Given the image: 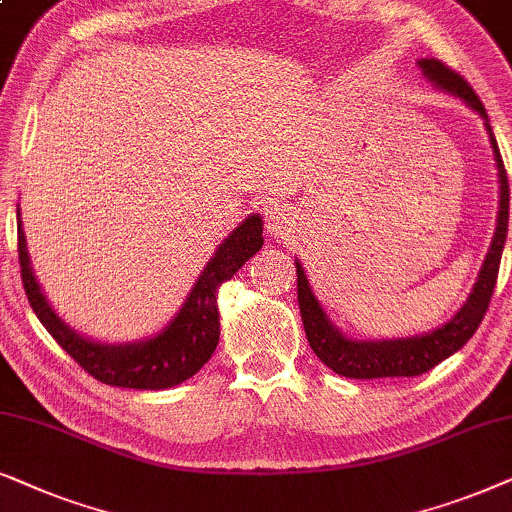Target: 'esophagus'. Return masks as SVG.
I'll return each instance as SVG.
<instances>
[{"label":"esophagus","instance_id":"esophagus-1","mask_svg":"<svg viewBox=\"0 0 512 512\" xmlns=\"http://www.w3.org/2000/svg\"><path fill=\"white\" fill-rule=\"evenodd\" d=\"M264 220H267V231L274 236H288L295 227V213L290 206L278 201H269L264 206Z\"/></svg>","mask_w":512,"mask_h":512}]
</instances>
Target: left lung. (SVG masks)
Here are the masks:
<instances>
[{
  "instance_id": "left-lung-1",
  "label": "left lung",
  "mask_w": 512,
  "mask_h": 512,
  "mask_svg": "<svg viewBox=\"0 0 512 512\" xmlns=\"http://www.w3.org/2000/svg\"><path fill=\"white\" fill-rule=\"evenodd\" d=\"M421 72L428 81L442 91L454 93L461 98L468 107L485 119V126L489 131V140H492L496 166H499V180H501V206H499V220H496L494 241L489 245V252L482 264L478 283H475L473 292L461 306L459 313L445 323L438 330L426 332L421 337H407V339H384V342H356V339L344 337L335 325L320 309L318 299L313 297L311 285L306 281V274L302 264L297 262V299H299V313H302V323L306 339L313 353L330 367L332 372L342 374V377L351 379H381V377H417L433 370L435 365L452 356L475 335L482 318L492 302L496 278H499V264L503 243H506L508 234V203H510V187L506 166H503L499 145L489 126L487 109L482 100L475 95L473 88L459 72L442 63L438 58H421L419 60Z\"/></svg>"
}]
</instances>
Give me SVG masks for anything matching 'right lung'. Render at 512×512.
<instances>
[{"label": "right lung", "instance_id": "add662e5", "mask_svg": "<svg viewBox=\"0 0 512 512\" xmlns=\"http://www.w3.org/2000/svg\"><path fill=\"white\" fill-rule=\"evenodd\" d=\"M262 245V220L257 215H250L224 238V243H220L213 260L201 271L194 290L189 292L180 313L170 320L166 330L147 342L107 346L79 337L53 313L32 274L18 208L20 278H23V288L32 311L42 320L49 335L63 346L65 353H70L74 363L107 386L156 391V388L177 386L194 377L208 363L220 342L217 288L229 281Z\"/></svg>", "mask_w": 512, "mask_h": 512}]
</instances>
